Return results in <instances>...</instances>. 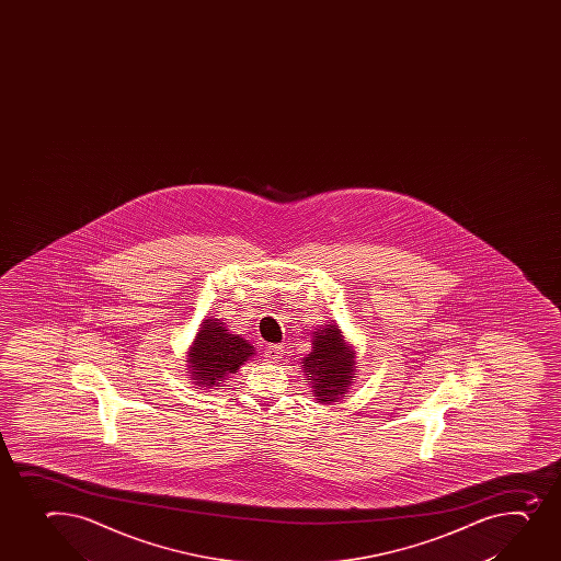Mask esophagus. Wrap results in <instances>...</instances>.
I'll return each mask as SVG.
<instances>
[{"mask_svg": "<svg viewBox=\"0 0 561 561\" xmlns=\"http://www.w3.org/2000/svg\"><path fill=\"white\" fill-rule=\"evenodd\" d=\"M285 350L284 345L279 344H268L265 347V358L266 360L276 362L284 356Z\"/></svg>", "mask_w": 561, "mask_h": 561, "instance_id": "obj_1", "label": "esophagus"}]
</instances>
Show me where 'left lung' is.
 <instances>
[{
	"instance_id": "1",
	"label": "left lung",
	"mask_w": 561,
	"mask_h": 561,
	"mask_svg": "<svg viewBox=\"0 0 561 561\" xmlns=\"http://www.w3.org/2000/svg\"><path fill=\"white\" fill-rule=\"evenodd\" d=\"M312 353L307 355L304 366L320 402L331 404L344 397L355 375V356L345 347L340 329L333 323L320 329L312 340Z\"/></svg>"
}]
</instances>
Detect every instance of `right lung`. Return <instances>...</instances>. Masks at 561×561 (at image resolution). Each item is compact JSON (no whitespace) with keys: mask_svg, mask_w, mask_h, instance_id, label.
I'll use <instances>...</instances> for the list:
<instances>
[{"mask_svg":"<svg viewBox=\"0 0 561 561\" xmlns=\"http://www.w3.org/2000/svg\"><path fill=\"white\" fill-rule=\"evenodd\" d=\"M254 355V347L247 340L227 333L222 322L208 318L190 350L192 378L197 386L214 388L230 373H238L239 366Z\"/></svg>","mask_w":561,"mask_h":561,"instance_id":"1","label":"right lung"}]
</instances>
